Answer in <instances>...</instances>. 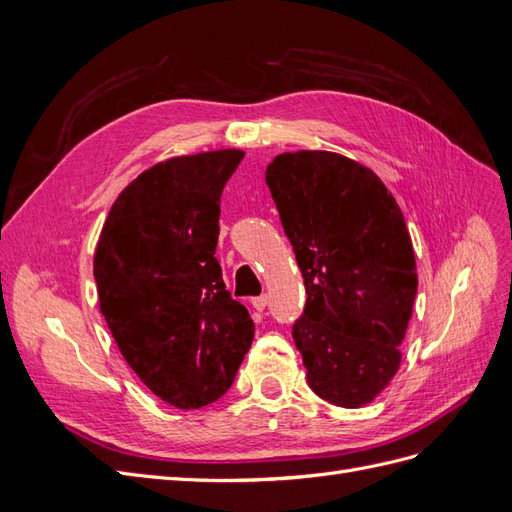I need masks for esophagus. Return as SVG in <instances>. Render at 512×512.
Returning <instances> with one entry per match:
<instances>
[{"instance_id": "obj_1", "label": "esophagus", "mask_w": 512, "mask_h": 512, "mask_svg": "<svg viewBox=\"0 0 512 512\" xmlns=\"http://www.w3.org/2000/svg\"><path fill=\"white\" fill-rule=\"evenodd\" d=\"M267 303H269L267 294H260V297H254V299H252V307L256 309V312H262V309L267 307Z\"/></svg>"}]
</instances>
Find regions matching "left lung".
Instances as JSON below:
<instances>
[{
  "label": "left lung",
  "instance_id": "1",
  "mask_svg": "<svg viewBox=\"0 0 512 512\" xmlns=\"http://www.w3.org/2000/svg\"><path fill=\"white\" fill-rule=\"evenodd\" d=\"M305 280L292 337L307 384L361 408L393 380L416 297L404 213L374 170L331 151L280 153L265 173Z\"/></svg>",
  "mask_w": 512,
  "mask_h": 512
}]
</instances>
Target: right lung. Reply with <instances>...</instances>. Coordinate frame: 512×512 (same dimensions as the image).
Instances as JSON below:
<instances>
[{
  "mask_svg": "<svg viewBox=\"0 0 512 512\" xmlns=\"http://www.w3.org/2000/svg\"><path fill=\"white\" fill-rule=\"evenodd\" d=\"M243 156L220 149L151 166L117 196L96 247L100 309L123 359L181 410L220 399L254 339L215 258L220 196Z\"/></svg>",
  "mask_w": 512,
  "mask_h": 512,
  "instance_id": "right-lung-1",
  "label": "right lung"
}]
</instances>
